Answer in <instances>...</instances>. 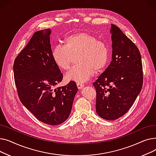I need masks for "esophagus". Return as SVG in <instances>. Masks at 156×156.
I'll list each match as a JSON object with an SVG mask.
<instances>
[{"label": "esophagus", "instance_id": "34e87169", "mask_svg": "<svg viewBox=\"0 0 156 156\" xmlns=\"http://www.w3.org/2000/svg\"><path fill=\"white\" fill-rule=\"evenodd\" d=\"M76 85H77V87L79 88V89H81L83 87H84V85L82 84V83H76Z\"/></svg>", "mask_w": 156, "mask_h": 156}]
</instances>
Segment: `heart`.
Returning a JSON list of instances; mask_svg holds the SVG:
<instances>
[{
	"label": "heart",
	"instance_id": "heart-1",
	"mask_svg": "<svg viewBox=\"0 0 156 156\" xmlns=\"http://www.w3.org/2000/svg\"><path fill=\"white\" fill-rule=\"evenodd\" d=\"M77 55L79 63L67 72L66 78L78 83L87 81L95 71H102L109 59V52L106 44L85 32L67 37L64 40V46L57 45L52 52L54 62L64 70L69 68Z\"/></svg>",
	"mask_w": 156,
	"mask_h": 156
}]
</instances>
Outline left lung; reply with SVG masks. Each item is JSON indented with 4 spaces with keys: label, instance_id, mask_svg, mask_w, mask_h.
<instances>
[{
    "label": "left lung",
    "instance_id": "left-lung-1",
    "mask_svg": "<svg viewBox=\"0 0 156 156\" xmlns=\"http://www.w3.org/2000/svg\"><path fill=\"white\" fill-rule=\"evenodd\" d=\"M112 61L93 83L96 111L101 118L115 120L132 108L143 85L141 55L135 44L111 24Z\"/></svg>",
    "mask_w": 156,
    "mask_h": 156
}]
</instances>
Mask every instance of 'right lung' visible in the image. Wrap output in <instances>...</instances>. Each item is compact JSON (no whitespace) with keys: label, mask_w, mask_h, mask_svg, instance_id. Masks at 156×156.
Masks as SVG:
<instances>
[{"label":"right lung","mask_w":156,"mask_h":156,"mask_svg":"<svg viewBox=\"0 0 156 156\" xmlns=\"http://www.w3.org/2000/svg\"><path fill=\"white\" fill-rule=\"evenodd\" d=\"M51 33L50 29L34 33L15 59L13 71L21 102L39 121L57 125L68 118L78 88L74 81L56 87L63 75L52 55Z\"/></svg>","instance_id":"1"}]
</instances>
